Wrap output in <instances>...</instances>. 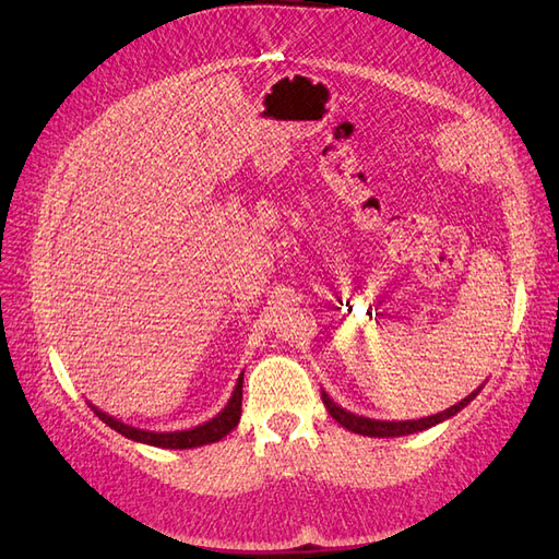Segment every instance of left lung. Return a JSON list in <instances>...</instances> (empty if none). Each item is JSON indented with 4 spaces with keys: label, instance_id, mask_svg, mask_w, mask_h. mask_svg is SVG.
<instances>
[{
    "label": "left lung",
    "instance_id": "1",
    "mask_svg": "<svg viewBox=\"0 0 559 559\" xmlns=\"http://www.w3.org/2000/svg\"><path fill=\"white\" fill-rule=\"evenodd\" d=\"M480 389H483V384L476 389V392H471L460 403L450 405V408L443 411V413H436L431 417H421V419H405V421H386V419L382 421V419H370V417L347 413L326 392H321V401H324L329 415L337 421V425H343L345 429H349L354 433L370 436V438H396V436H408V433H417V431H425V429L441 425V421L450 419L452 415H456L462 408H466V405L480 394Z\"/></svg>",
    "mask_w": 559,
    "mask_h": 559
}]
</instances>
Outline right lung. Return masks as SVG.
<instances>
[{
	"label": "right lung",
	"mask_w": 559,
	"mask_h": 559,
	"mask_svg": "<svg viewBox=\"0 0 559 559\" xmlns=\"http://www.w3.org/2000/svg\"><path fill=\"white\" fill-rule=\"evenodd\" d=\"M242 380H245V373H240L238 384H235V392H233L228 405H226L222 413H218L214 419L205 421V425L193 427V429H186V431H170V433H167V431L165 433L144 431V429H138V427L123 425L121 419H116V417L103 413L99 408H95L93 403H88V405H91V411L99 419H103L107 427H111L114 431L130 438V441L156 445V448H170V450H189V448H200V445L222 441L226 433H230L235 427H238L240 415H242Z\"/></svg>",
	"instance_id": "1"
}]
</instances>
